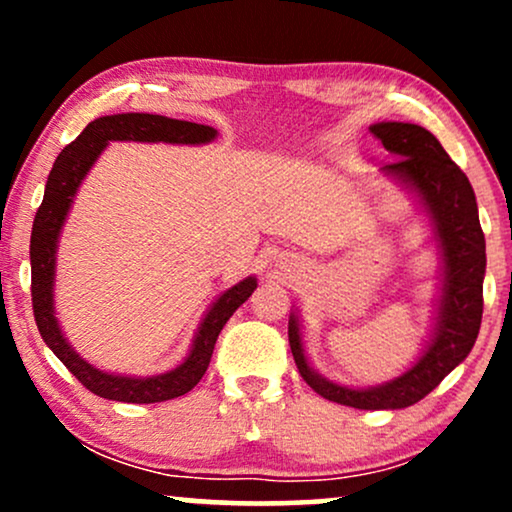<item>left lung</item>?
<instances>
[{
  "label": "left lung",
  "mask_w": 512,
  "mask_h": 512,
  "mask_svg": "<svg viewBox=\"0 0 512 512\" xmlns=\"http://www.w3.org/2000/svg\"><path fill=\"white\" fill-rule=\"evenodd\" d=\"M370 132L396 158L382 172L415 193L429 214L443 258L431 338L403 375L368 389L326 380L310 366L296 312L289 317V345L300 377L319 396L359 410H401L431 394L475 345L482 321L485 235L471 181L429 130L415 123L382 121L370 125Z\"/></svg>",
  "instance_id": "1"
}]
</instances>
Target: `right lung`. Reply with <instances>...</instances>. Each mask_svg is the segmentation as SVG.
Masks as SVG:
<instances>
[{
  "instance_id": "1",
  "label": "right lung",
  "mask_w": 512,
  "mask_h": 512,
  "mask_svg": "<svg viewBox=\"0 0 512 512\" xmlns=\"http://www.w3.org/2000/svg\"><path fill=\"white\" fill-rule=\"evenodd\" d=\"M216 139V130L209 125L177 121L158 114H114L90 121L72 144H67L55 158L48 174L44 200L37 209L30 240L32 263V307L34 321L41 338L53 354L65 363L69 373L95 396L121 403H163L170 398L184 396L202 380L212 361V352L221 328L233 317V312L256 289V277H247L228 291H223L200 321L191 352L184 363L167 373L151 377L114 375L90 366L76 349L69 345L55 317L53 284H55V251H58L60 230L65 226L69 207L76 198L81 181L90 167L107 149L109 142H165V144H209Z\"/></svg>"
}]
</instances>
